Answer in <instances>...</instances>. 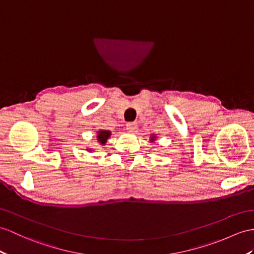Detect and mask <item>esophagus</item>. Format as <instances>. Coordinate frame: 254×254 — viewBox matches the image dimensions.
I'll list each match as a JSON object with an SVG mask.
<instances>
[{"instance_id": "obj_1", "label": "esophagus", "mask_w": 254, "mask_h": 254, "mask_svg": "<svg viewBox=\"0 0 254 254\" xmlns=\"http://www.w3.org/2000/svg\"><path fill=\"white\" fill-rule=\"evenodd\" d=\"M127 127V130L129 131V132H134L135 130H137V128H138V125H137V123H134V122H131V123H127V125H126Z\"/></svg>"}]
</instances>
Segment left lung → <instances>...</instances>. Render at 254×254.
I'll return each mask as SVG.
<instances>
[{"mask_svg":"<svg viewBox=\"0 0 254 254\" xmlns=\"http://www.w3.org/2000/svg\"><path fill=\"white\" fill-rule=\"evenodd\" d=\"M152 140H154V139H153V137H152Z\"/></svg>","mask_w":254,"mask_h":254,"instance_id":"left-lung-1","label":"left lung"}]
</instances>
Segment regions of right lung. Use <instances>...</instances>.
Masks as SVG:
<instances>
[{"label":"right lung","mask_w":254,"mask_h":254,"mask_svg":"<svg viewBox=\"0 0 254 254\" xmlns=\"http://www.w3.org/2000/svg\"><path fill=\"white\" fill-rule=\"evenodd\" d=\"M110 131L108 130H102V131H99L98 132V141L100 142L101 144H104L107 142L108 138L110 137Z\"/></svg>","instance_id":"obj_1"}]
</instances>
